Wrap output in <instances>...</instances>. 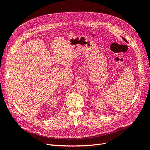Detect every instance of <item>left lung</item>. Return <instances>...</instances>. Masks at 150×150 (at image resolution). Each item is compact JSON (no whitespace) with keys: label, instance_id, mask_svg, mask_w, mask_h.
<instances>
[{"label":"left lung","instance_id":"8db88e82","mask_svg":"<svg viewBox=\"0 0 150 150\" xmlns=\"http://www.w3.org/2000/svg\"><path fill=\"white\" fill-rule=\"evenodd\" d=\"M122 39H123V40H124V41H125V42H128V41H127V40H126V39H125V38H123V37H122Z\"/></svg>","mask_w":150,"mask_h":150}]
</instances>
